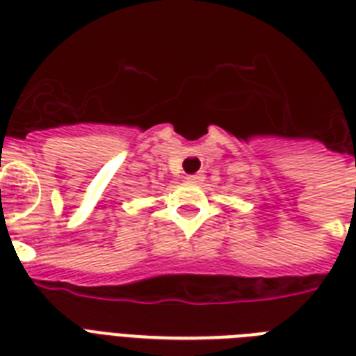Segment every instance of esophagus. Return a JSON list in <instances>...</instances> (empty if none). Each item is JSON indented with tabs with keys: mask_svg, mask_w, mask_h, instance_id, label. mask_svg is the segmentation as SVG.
<instances>
[{
	"mask_svg": "<svg viewBox=\"0 0 356 356\" xmlns=\"http://www.w3.org/2000/svg\"><path fill=\"white\" fill-rule=\"evenodd\" d=\"M186 179H188L190 183H201V181L205 179V175H203V172H197V173H192V175H188Z\"/></svg>",
	"mask_w": 356,
	"mask_h": 356,
	"instance_id": "1",
	"label": "esophagus"
}]
</instances>
